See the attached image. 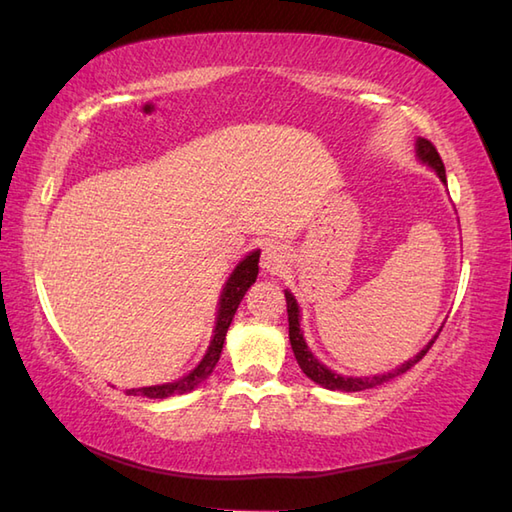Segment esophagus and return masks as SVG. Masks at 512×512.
Listing matches in <instances>:
<instances>
[{"label":"esophagus","mask_w":512,"mask_h":512,"mask_svg":"<svg viewBox=\"0 0 512 512\" xmlns=\"http://www.w3.org/2000/svg\"><path fill=\"white\" fill-rule=\"evenodd\" d=\"M286 253H284V248L282 246H277V244H268L266 248H264V253H262V268H264V273H270V275H279L284 270V266H286Z\"/></svg>","instance_id":"34e87169"}]
</instances>
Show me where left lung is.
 <instances>
[{"label":"left lung","instance_id":"obj_1","mask_svg":"<svg viewBox=\"0 0 512 512\" xmlns=\"http://www.w3.org/2000/svg\"><path fill=\"white\" fill-rule=\"evenodd\" d=\"M417 157L422 159L424 164H428L430 168H433L435 173L439 175V179H442V182L446 184L444 162H442V157H439L437 148H435L433 144H430L428 139H422V137L417 139ZM286 308H288V337H290V346H293V353H295V359H297L299 368H302L304 375L313 379L315 384L324 386V388H328V390H344V393H357V390L375 388V386H379V384L388 382V379H393V377H397V375L406 373L408 368H413V366L419 362V359H422V357L428 353V348L435 344V339H437V335H439V333H437L433 339H430L428 346H426L424 350H419V353H417L413 359H408L406 364H402V366L395 368V370H390V373L375 375V377H342V375L333 373V370H330V368H326V366H324L322 362H319V359L308 350L302 328H299V306H297V302H295V297L290 295L288 290H286Z\"/></svg>","mask_w":512,"mask_h":512}]
</instances>
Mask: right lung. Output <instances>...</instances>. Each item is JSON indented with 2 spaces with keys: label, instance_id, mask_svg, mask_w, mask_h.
<instances>
[{
  "label": "right lung",
  "instance_id": "right-lung-1",
  "mask_svg": "<svg viewBox=\"0 0 512 512\" xmlns=\"http://www.w3.org/2000/svg\"><path fill=\"white\" fill-rule=\"evenodd\" d=\"M259 250L255 253L246 255L242 262L237 264V268L230 273L228 282L224 286V293L219 297V310H217V322H215V330H213V339H210V346L206 350V355L202 362L197 364V368L190 370V373L177 382L170 384H162V386H146V388H130L126 390V395H144L150 399H166L173 395H184L188 390L197 388L204 379L213 373V368L219 362V355H222L224 348V339L228 333V326L233 322V317L237 313V306L242 302L246 290L255 284L257 273H259Z\"/></svg>",
  "mask_w": 512,
  "mask_h": 512
}]
</instances>
